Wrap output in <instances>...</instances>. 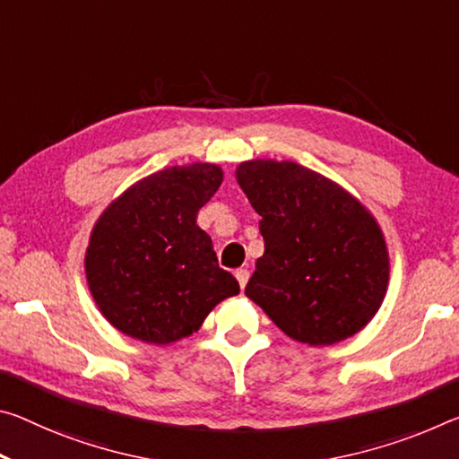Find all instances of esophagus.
Here are the masks:
<instances>
[{
	"mask_svg": "<svg viewBox=\"0 0 459 459\" xmlns=\"http://www.w3.org/2000/svg\"><path fill=\"white\" fill-rule=\"evenodd\" d=\"M235 278L238 280V286H241V288L245 290V286H247V281H249V269H245V267H241V269H237V272H235Z\"/></svg>",
	"mask_w": 459,
	"mask_h": 459,
	"instance_id": "esophagus-1",
	"label": "esophagus"
}]
</instances>
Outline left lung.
<instances>
[{"label": "left lung", "instance_id": "left-lung-1", "mask_svg": "<svg viewBox=\"0 0 459 459\" xmlns=\"http://www.w3.org/2000/svg\"><path fill=\"white\" fill-rule=\"evenodd\" d=\"M235 176L265 241L247 298L300 343L333 345L359 333L380 310L390 278L386 238L372 212L294 161L253 159Z\"/></svg>", "mask_w": 459, "mask_h": 459}]
</instances>
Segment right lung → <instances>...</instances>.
Masks as SVG:
<instances>
[{"instance_id": "add662e5", "label": "right lung", "mask_w": 459, "mask_h": 459, "mask_svg": "<svg viewBox=\"0 0 459 459\" xmlns=\"http://www.w3.org/2000/svg\"><path fill=\"white\" fill-rule=\"evenodd\" d=\"M222 184L214 163L167 167L120 194L93 224L85 278L108 323L144 343L190 337L238 281L195 218Z\"/></svg>"}]
</instances>
